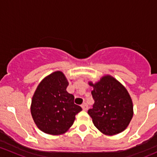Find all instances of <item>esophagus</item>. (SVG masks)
Instances as JSON below:
<instances>
[{"label": "esophagus", "mask_w": 157, "mask_h": 157, "mask_svg": "<svg viewBox=\"0 0 157 157\" xmlns=\"http://www.w3.org/2000/svg\"><path fill=\"white\" fill-rule=\"evenodd\" d=\"M81 107L82 108H83V110H87V109H88V105L86 103H83V105H81Z\"/></svg>", "instance_id": "1"}]
</instances>
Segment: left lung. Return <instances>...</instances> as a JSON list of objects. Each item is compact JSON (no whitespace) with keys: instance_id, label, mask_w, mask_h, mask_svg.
Masks as SVG:
<instances>
[{"instance_id":"8db88e82","label":"left lung","mask_w":157,"mask_h":157,"mask_svg":"<svg viewBox=\"0 0 157 157\" xmlns=\"http://www.w3.org/2000/svg\"><path fill=\"white\" fill-rule=\"evenodd\" d=\"M91 92L94 99L88 114L99 131L114 135L124 131L133 116V104L127 90L111 76L103 77Z\"/></svg>"}]
</instances>
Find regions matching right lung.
Listing matches in <instances>:
<instances>
[{
  "instance_id": "obj_1",
  "label": "right lung",
  "mask_w": 157,
  "mask_h": 157,
  "mask_svg": "<svg viewBox=\"0 0 157 157\" xmlns=\"http://www.w3.org/2000/svg\"><path fill=\"white\" fill-rule=\"evenodd\" d=\"M68 84L64 74L56 71L45 77L35 92L32 116L37 127L46 134L56 135L67 131L82 110L74 104V96L66 90Z\"/></svg>"
}]
</instances>
